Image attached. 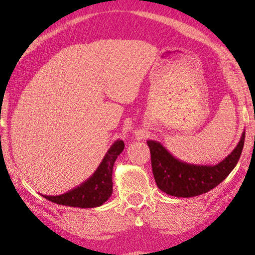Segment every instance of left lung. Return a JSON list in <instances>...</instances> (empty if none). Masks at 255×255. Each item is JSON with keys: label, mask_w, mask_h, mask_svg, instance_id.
Instances as JSON below:
<instances>
[{"label": "left lung", "mask_w": 255, "mask_h": 255, "mask_svg": "<svg viewBox=\"0 0 255 255\" xmlns=\"http://www.w3.org/2000/svg\"><path fill=\"white\" fill-rule=\"evenodd\" d=\"M245 131L235 149L216 165H196L175 158L161 142L147 140L151 151L152 170L156 186L175 197H194L205 194L224 181L242 155Z\"/></svg>", "instance_id": "obj_1"}]
</instances>
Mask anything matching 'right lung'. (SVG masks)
Returning <instances> with one entry per match:
<instances>
[{
	"label": "right lung",
	"instance_id": "add662e5",
	"mask_svg": "<svg viewBox=\"0 0 255 255\" xmlns=\"http://www.w3.org/2000/svg\"><path fill=\"white\" fill-rule=\"evenodd\" d=\"M124 142L117 139L104 155L92 176L78 187L61 195H41L59 205L74 208H96L109 200L113 194V169L117 156L123 152Z\"/></svg>",
	"mask_w": 255,
	"mask_h": 255
}]
</instances>
